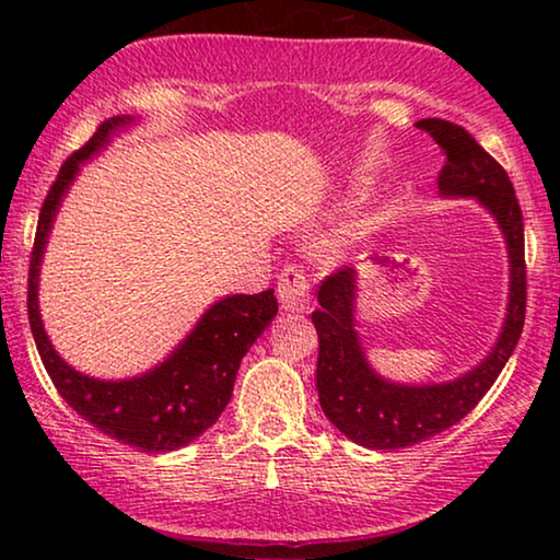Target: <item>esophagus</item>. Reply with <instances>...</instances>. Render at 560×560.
<instances>
[{
    "label": "esophagus",
    "mask_w": 560,
    "mask_h": 560,
    "mask_svg": "<svg viewBox=\"0 0 560 560\" xmlns=\"http://www.w3.org/2000/svg\"><path fill=\"white\" fill-rule=\"evenodd\" d=\"M278 295H280L282 308L285 311L308 313L313 298H311L308 280H305V272L298 270V267H285V270L280 272Z\"/></svg>",
    "instance_id": "obj_1"
}]
</instances>
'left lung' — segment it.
<instances>
[{
    "instance_id": "left-lung-1",
    "label": "left lung",
    "mask_w": 560,
    "mask_h": 560,
    "mask_svg": "<svg viewBox=\"0 0 560 560\" xmlns=\"http://www.w3.org/2000/svg\"><path fill=\"white\" fill-rule=\"evenodd\" d=\"M446 160L439 173L443 196H474L494 213L510 252V308L497 347L471 372L443 385H393L366 364L354 331V270L339 267L320 282V308L311 313L318 334L316 387L326 418L364 448H408L456 425L477 408L500 377L525 326L527 270L523 211L504 167L466 132L446 119H420Z\"/></svg>"
}]
</instances>
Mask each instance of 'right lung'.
<instances>
[{
  "mask_svg": "<svg viewBox=\"0 0 560 560\" xmlns=\"http://www.w3.org/2000/svg\"><path fill=\"white\" fill-rule=\"evenodd\" d=\"M127 121L129 117L102 121L94 137L60 165V173L52 180L43 201L40 219H37L27 272V318L37 354L60 397L109 439H117L144 454H163V451L186 446L217 423L232 400L242 357L278 313V298L272 288L257 295L224 298L206 311L194 334L173 351L171 359L135 380L104 382L83 377L56 354L43 331L40 311H37V275H40L45 240H48L60 196L79 173V165L109 140L114 129Z\"/></svg>",
  "mask_w": 560,
  "mask_h": 560,
  "instance_id": "obj_1",
  "label": "right lung"
}]
</instances>
